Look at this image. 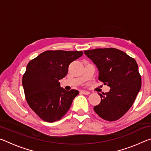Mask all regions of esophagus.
Returning <instances> with one entry per match:
<instances>
[{"label": "esophagus", "mask_w": 151, "mask_h": 151, "mask_svg": "<svg viewBox=\"0 0 151 151\" xmlns=\"http://www.w3.org/2000/svg\"><path fill=\"white\" fill-rule=\"evenodd\" d=\"M81 93H83V94H90V93H89L88 91H85V90H82L81 91Z\"/></svg>", "instance_id": "obj_1"}]
</instances>
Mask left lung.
Segmentation results:
<instances>
[{"label": "left lung", "instance_id": "8db88e82", "mask_svg": "<svg viewBox=\"0 0 151 151\" xmlns=\"http://www.w3.org/2000/svg\"><path fill=\"white\" fill-rule=\"evenodd\" d=\"M99 70V79L107 85L109 92L99 93L101 101L94 107L102 119L109 121L119 119L132 106L141 87V77L134 58L114 48L84 51Z\"/></svg>", "mask_w": 151, "mask_h": 151}]
</instances>
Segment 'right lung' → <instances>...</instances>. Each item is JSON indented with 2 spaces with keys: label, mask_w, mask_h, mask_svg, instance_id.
I'll return each instance as SVG.
<instances>
[{
  "label": "right lung",
  "mask_w": 151,
  "mask_h": 151,
  "mask_svg": "<svg viewBox=\"0 0 151 151\" xmlns=\"http://www.w3.org/2000/svg\"><path fill=\"white\" fill-rule=\"evenodd\" d=\"M82 51L47 50L27 66L22 86L29 106L43 121H58L69 110L77 90L66 91L58 81L68 73V66L83 55Z\"/></svg>",
  "instance_id": "1"
}]
</instances>
